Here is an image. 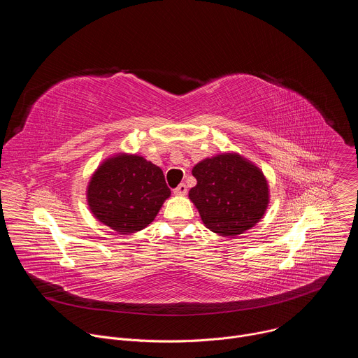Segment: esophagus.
<instances>
[{
    "mask_svg": "<svg viewBox=\"0 0 358 358\" xmlns=\"http://www.w3.org/2000/svg\"><path fill=\"white\" fill-rule=\"evenodd\" d=\"M174 194L176 195H185L187 194V185L184 182H181L177 188H174Z\"/></svg>",
    "mask_w": 358,
    "mask_h": 358,
    "instance_id": "esophagus-1",
    "label": "esophagus"
}]
</instances>
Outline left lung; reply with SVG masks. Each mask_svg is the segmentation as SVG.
Masks as SVG:
<instances>
[{"instance_id": "left-lung-1", "label": "left lung", "mask_w": 358, "mask_h": 358, "mask_svg": "<svg viewBox=\"0 0 358 358\" xmlns=\"http://www.w3.org/2000/svg\"><path fill=\"white\" fill-rule=\"evenodd\" d=\"M196 185L189 199L208 229L235 236L257 225L269 203L264 173L236 152H224L199 162L192 169Z\"/></svg>"}]
</instances>
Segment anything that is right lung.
Listing matches in <instances>:
<instances>
[{
	"mask_svg": "<svg viewBox=\"0 0 358 358\" xmlns=\"http://www.w3.org/2000/svg\"><path fill=\"white\" fill-rule=\"evenodd\" d=\"M170 194L160 167L136 155H117L92 176L87 203L101 224L133 234L155 221Z\"/></svg>",
	"mask_w": 358,
	"mask_h": 358,
	"instance_id": "obj_1",
	"label": "right lung"
}]
</instances>
